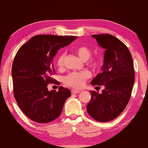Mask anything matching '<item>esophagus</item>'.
<instances>
[{"instance_id": "esophagus-1", "label": "esophagus", "mask_w": 148, "mask_h": 148, "mask_svg": "<svg viewBox=\"0 0 148 148\" xmlns=\"http://www.w3.org/2000/svg\"><path fill=\"white\" fill-rule=\"evenodd\" d=\"M71 92L72 94H78L79 93V92H81L80 90H75V89H72L71 90Z\"/></svg>"}]
</instances>
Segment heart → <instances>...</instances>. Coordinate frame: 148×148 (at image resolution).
Here are the masks:
<instances>
[{
	"mask_svg": "<svg viewBox=\"0 0 148 148\" xmlns=\"http://www.w3.org/2000/svg\"><path fill=\"white\" fill-rule=\"evenodd\" d=\"M75 53L82 60L85 61V62L89 60L88 65L91 67L97 68L99 66L101 61L99 58H92L89 60L91 57L92 53L91 49L89 48L88 46H79L75 49ZM65 57V54L64 53L60 54L58 57L57 65L58 67L61 68L63 66ZM90 77V74L88 72H81V73L72 72L64 78V82L66 85L76 88H80L83 87L86 81Z\"/></svg>",
	"mask_w": 148,
	"mask_h": 148,
	"instance_id": "obj_1",
	"label": "heart"
}]
</instances>
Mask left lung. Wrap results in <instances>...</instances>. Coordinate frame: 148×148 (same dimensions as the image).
<instances>
[{"label": "left lung", "mask_w": 148, "mask_h": 148, "mask_svg": "<svg viewBox=\"0 0 148 148\" xmlns=\"http://www.w3.org/2000/svg\"><path fill=\"white\" fill-rule=\"evenodd\" d=\"M100 47L105 49L101 72L91 85L103 86L102 93L90 91L91 99L86 106L90 116L99 122H108L117 117L131 96L135 72L131 53L124 43L111 34L92 36Z\"/></svg>", "instance_id": "8db88e82"}]
</instances>
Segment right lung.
Here are the masks:
<instances>
[{"instance_id": "right-lung-1", "label": "right lung", "mask_w": 148, "mask_h": 148, "mask_svg": "<svg viewBox=\"0 0 148 148\" xmlns=\"http://www.w3.org/2000/svg\"><path fill=\"white\" fill-rule=\"evenodd\" d=\"M77 38L73 36L39 34L21 46L12 65L13 94L20 108L31 120L48 123L60 116L69 89L60 86L49 91L47 85L55 83L53 59L60 48ZM56 85L58 82H56Z\"/></svg>"}]
</instances>
